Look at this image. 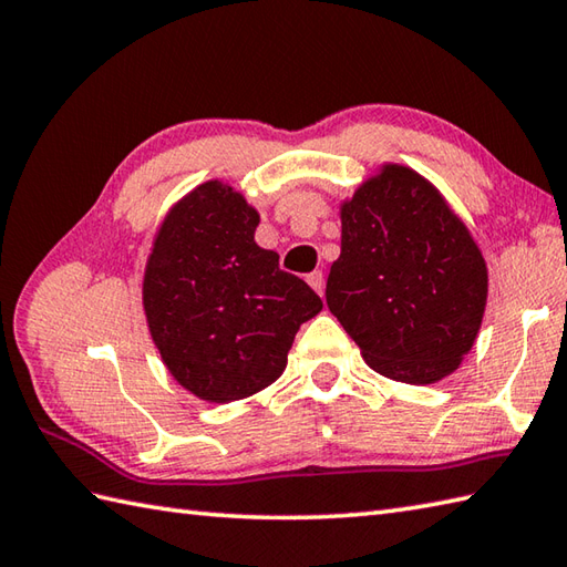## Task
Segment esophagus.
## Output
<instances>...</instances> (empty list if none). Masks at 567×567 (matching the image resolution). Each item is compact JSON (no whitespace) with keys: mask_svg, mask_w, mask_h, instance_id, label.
<instances>
[{"mask_svg":"<svg viewBox=\"0 0 567 567\" xmlns=\"http://www.w3.org/2000/svg\"><path fill=\"white\" fill-rule=\"evenodd\" d=\"M308 284H310V288H312V291H316L318 296L324 293V276H322V271L308 274Z\"/></svg>","mask_w":567,"mask_h":567,"instance_id":"1","label":"esophagus"}]
</instances>
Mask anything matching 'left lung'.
<instances>
[{
  "label": "left lung",
  "instance_id": "1",
  "mask_svg": "<svg viewBox=\"0 0 567 567\" xmlns=\"http://www.w3.org/2000/svg\"><path fill=\"white\" fill-rule=\"evenodd\" d=\"M342 251L327 306L390 381L430 385L473 349L487 306V264L442 192L395 162L339 204Z\"/></svg>",
  "mask_w": 567,
  "mask_h": 567
}]
</instances>
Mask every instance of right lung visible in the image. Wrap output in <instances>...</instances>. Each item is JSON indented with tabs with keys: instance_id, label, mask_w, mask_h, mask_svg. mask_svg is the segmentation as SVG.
Here are the masks:
<instances>
[{
	"instance_id": "obj_1",
	"label": "right lung",
	"mask_w": 567,
	"mask_h": 567,
	"mask_svg": "<svg viewBox=\"0 0 567 567\" xmlns=\"http://www.w3.org/2000/svg\"><path fill=\"white\" fill-rule=\"evenodd\" d=\"M259 210L220 179L162 218L143 274L150 337L172 379L206 402L259 393L284 373L322 300L255 243Z\"/></svg>"
}]
</instances>
